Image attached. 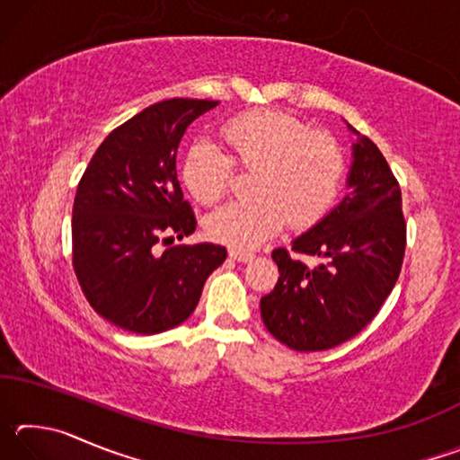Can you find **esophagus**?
<instances>
[{"label":"esophagus","mask_w":460,"mask_h":460,"mask_svg":"<svg viewBox=\"0 0 460 460\" xmlns=\"http://www.w3.org/2000/svg\"><path fill=\"white\" fill-rule=\"evenodd\" d=\"M229 258L237 260V261H252L253 253L249 252H241V249H229Z\"/></svg>","instance_id":"1"}]
</instances>
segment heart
<instances>
[{
    "label": "heart",
    "instance_id": "1",
    "mask_svg": "<svg viewBox=\"0 0 460 460\" xmlns=\"http://www.w3.org/2000/svg\"><path fill=\"white\" fill-rule=\"evenodd\" d=\"M229 152L194 144L182 162V182L199 202L213 205L231 190L237 170L255 172L252 200L229 202L207 217L208 237L252 249L284 227L308 229L331 211L345 176V155L332 136L313 131L290 113L260 109L223 128Z\"/></svg>",
    "mask_w": 460,
    "mask_h": 460
}]
</instances>
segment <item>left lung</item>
Returning a JSON list of instances; mask_svg holds the SVG:
<instances>
[{
  "instance_id": "obj_1",
  "label": "left lung",
  "mask_w": 460,
  "mask_h": 460,
  "mask_svg": "<svg viewBox=\"0 0 460 460\" xmlns=\"http://www.w3.org/2000/svg\"><path fill=\"white\" fill-rule=\"evenodd\" d=\"M351 192L290 249L278 247V284L260 302L266 329L294 351H326L353 339L384 306L406 253L402 189L377 146L353 147ZM302 254L319 260L306 267Z\"/></svg>"
}]
</instances>
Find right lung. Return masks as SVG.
Returning <instances> with one entry per match:
<instances>
[{
  "label": "right lung",
  "instance_id": "add662e5",
  "mask_svg": "<svg viewBox=\"0 0 460 460\" xmlns=\"http://www.w3.org/2000/svg\"><path fill=\"white\" fill-rule=\"evenodd\" d=\"M215 105L178 97L146 107L101 142L76 186L75 274L95 313L119 329L155 334L184 323L227 258L213 243L168 247L197 229L176 176L178 144Z\"/></svg>",
  "mask_w": 460,
  "mask_h": 460
}]
</instances>
